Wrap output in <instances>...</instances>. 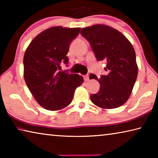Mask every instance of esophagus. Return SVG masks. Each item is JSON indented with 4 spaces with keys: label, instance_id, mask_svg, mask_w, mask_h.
<instances>
[{
    "label": "esophagus",
    "instance_id": "esophagus-1",
    "mask_svg": "<svg viewBox=\"0 0 158 158\" xmlns=\"http://www.w3.org/2000/svg\"><path fill=\"white\" fill-rule=\"evenodd\" d=\"M84 81H89V75H84Z\"/></svg>",
    "mask_w": 158,
    "mask_h": 158
}]
</instances>
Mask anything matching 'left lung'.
Segmentation results:
<instances>
[{"mask_svg": "<svg viewBox=\"0 0 158 158\" xmlns=\"http://www.w3.org/2000/svg\"><path fill=\"white\" fill-rule=\"evenodd\" d=\"M81 35L89 42L98 61H106V75L100 78V90L90 95L94 105L103 109H115L126 102L138 74L136 54L132 44L124 35L110 26L97 24L81 29Z\"/></svg>", "mask_w": 158, "mask_h": 158, "instance_id": "obj_1", "label": "left lung"}]
</instances>
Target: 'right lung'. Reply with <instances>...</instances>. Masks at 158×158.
Here are the masks:
<instances>
[{
  "label": "right lung",
  "instance_id": "right-lung-1",
  "mask_svg": "<svg viewBox=\"0 0 158 158\" xmlns=\"http://www.w3.org/2000/svg\"><path fill=\"white\" fill-rule=\"evenodd\" d=\"M80 28L55 26L35 37L23 56V77L29 90L38 104L51 111L64 109L72 102L74 91L84 82L82 76L60 71L68 64L72 41Z\"/></svg>",
  "mask_w": 158,
  "mask_h": 158
}]
</instances>
